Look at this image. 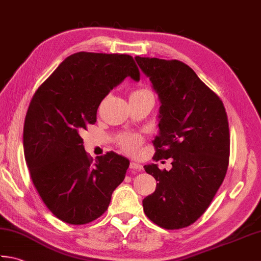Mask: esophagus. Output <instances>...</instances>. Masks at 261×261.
Instances as JSON below:
<instances>
[{
  "mask_svg": "<svg viewBox=\"0 0 261 261\" xmlns=\"http://www.w3.org/2000/svg\"><path fill=\"white\" fill-rule=\"evenodd\" d=\"M129 168L130 169H134V170H142V169H143V166H142L141 164H139V162L132 161L130 164H129Z\"/></svg>",
  "mask_w": 261,
  "mask_h": 261,
  "instance_id": "34e87169",
  "label": "esophagus"
}]
</instances>
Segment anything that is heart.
Segmentation results:
<instances>
[{
    "label": "heart",
    "instance_id": "obj_1",
    "mask_svg": "<svg viewBox=\"0 0 261 261\" xmlns=\"http://www.w3.org/2000/svg\"><path fill=\"white\" fill-rule=\"evenodd\" d=\"M143 96H153V94L149 91L145 90V88H140V90H136L132 92L130 97H143ZM141 143V137L136 135H124L120 137L119 144L122 147V150L126 152H129V153H135L139 149Z\"/></svg>",
    "mask_w": 261,
    "mask_h": 261
}]
</instances>
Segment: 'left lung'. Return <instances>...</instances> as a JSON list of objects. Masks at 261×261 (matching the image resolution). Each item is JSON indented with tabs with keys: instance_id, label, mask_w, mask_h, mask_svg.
<instances>
[{
	"instance_id": "obj_1",
	"label": "left lung",
	"mask_w": 261,
	"mask_h": 261,
	"mask_svg": "<svg viewBox=\"0 0 261 261\" xmlns=\"http://www.w3.org/2000/svg\"><path fill=\"white\" fill-rule=\"evenodd\" d=\"M135 60L160 100L153 159L171 158V169L144 166L158 181L143 200L145 215L166 229L200 218L222 185L228 167L229 129L222 100L192 68L178 60Z\"/></svg>"
}]
</instances>
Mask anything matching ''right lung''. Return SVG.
<instances>
[{
    "mask_svg": "<svg viewBox=\"0 0 261 261\" xmlns=\"http://www.w3.org/2000/svg\"><path fill=\"white\" fill-rule=\"evenodd\" d=\"M126 77L140 81L130 56L73 53L38 87L29 105L24 158L44 203L67 224L99 218L125 178L129 160L111 151L93 161L81 133L95 124L101 101Z\"/></svg>",
    "mask_w": 261,
    "mask_h": 261,
    "instance_id": "right-lung-1",
    "label": "right lung"
}]
</instances>
